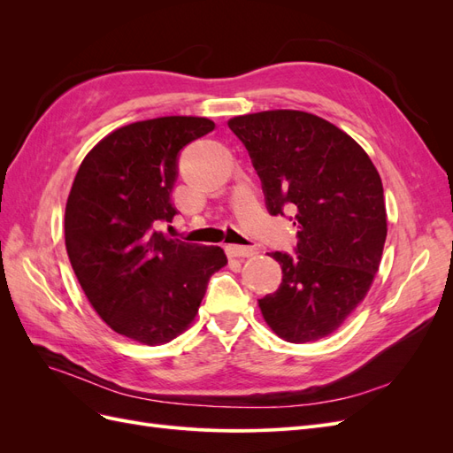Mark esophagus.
<instances>
[{
    "label": "esophagus",
    "instance_id": "34e87169",
    "mask_svg": "<svg viewBox=\"0 0 453 453\" xmlns=\"http://www.w3.org/2000/svg\"><path fill=\"white\" fill-rule=\"evenodd\" d=\"M226 253H228V257L245 258V257H253V255H255V250H253V248H250V245L230 243V245H226Z\"/></svg>",
    "mask_w": 453,
    "mask_h": 453
}]
</instances>
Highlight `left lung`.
<instances>
[{"label": "left lung", "instance_id": "obj_1", "mask_svg": "<svg viewBox=\"0 0 453 453\" xmlns=\"http://www.w3.org/2000/svg\"><path fill=\"white\" fill-rule=\"evenodd\" d=\"M270 215L291 211L295 255L268 253L281 266L276 293L258 300L280 338L306 344L344 323L378 272L388 236L380 173L363 147L331 122L278 109L234 117Z\"/></svg>", "mask_w": 453, "mask_h": 453}]
</instances>
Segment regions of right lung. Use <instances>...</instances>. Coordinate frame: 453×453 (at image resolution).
<instances>
[{
    "label": "right lung",
    "instance_id": "obj_1",
    "mask_svg": "<svg viewBox=\"0 0 453 453\" xmlns=\"http://www.w3.org/2000/svg\"><path fill=\"white\" fill-rule=\"evenodd\" d=\"M203 117H160L111 132L81 164L65 203V250L92 308L115 333L147 346L195 319L219 245L164 236L183 147L210 134Z\"/></svg>",
    "mask_w": 453,
    "mask_h": 453
}]
</instances>
